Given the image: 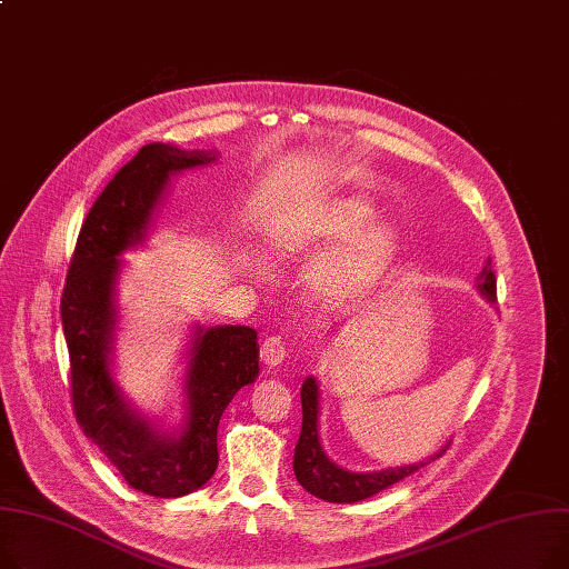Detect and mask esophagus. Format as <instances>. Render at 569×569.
<instances>
[{
    "label": "esophagus",
    "mask_w": 569,
    "mask_h": 569,
    "mask_svg": "<svg viewBox=\"0 0 569 569\" xmlns=\"http://www.w3.org/2000/svg\"><path fill=\"white\" fill-rule=\"evenodd\" d=\"M286 357H288V346H286V340H283L281 336H270V338L262 340V346H260V359H262L264 366L274 368V366L283 363Z\"/></svg>",
    "instance_id": "1"
}]
</instances>
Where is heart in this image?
Returning <instances> with one entry per match:
<instances>
[{"mask_svg":"<svg viewBox=\"0 0 569 569\" xmlns=\"http://www.w3.org/2000/svg\"><path fill=\"white\" fill-rule=\"evenodd\" d=\"M375 210L361 199H331L279 221L272 249L279 256L340 244L311 272V286L325 299H350L370 288L393 256V233L372 223Z\"/></svg>","mask_w":569,"mask_h":569,"instance_id":"obj_1","label":"heart"}]
</instances>
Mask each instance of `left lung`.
I'll use <instances>...</instances> for the list:
<instances>
[{"instance_id": "8db88e82", "label": "left lung", "mask_w": 569, "mask_h": 569, "mask_svg": "<svg viewBox=\"0 0 569 569\" xmlns=\"http://www.w3.org/2000/svg\"><path fill=\"white\" fill-rule=\"evenodd\" d=\"M476 288L482 292L487 301L495 305L497 301V277L491 270V260L487 258L482 272L478 274ZM318 419H320V389L316 377H307L301 385V432L299 441L295 446V476L299 485L313 497L329 501V503H357L363 499H370L377 491H382L402 478L419 471L426 462L409 465V467H396L385 471L372 473H355L348 469H340L333 465L320 446V432H318ZM446 448H441L435 458H439Z\"/></svg>"}]
</instances>
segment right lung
<instances>
[{
  "label": "right lung",
  "instance_id": "obj_1",
  "mask_svg": "<svg viewBox=\"0 0 569 569\" xmlns=\"http://www.w3.org/2000/svg\"><path fill=\"white\" fill-rule=\"evenodd\" d=\"M214 160L217 153L203 150L184 153L169 143L143 146L89 210L61 295L78 423L130 487L158 499L184 497L212 478L221 413L258 377V336L242 325L197 327L184 377V423L176 435L158 430L130 407L109 370L117 327L113 286L121 270L117 256L143 242L173 173Z\"/></svg>",
  "mask_w": 569,
  "mask_h": 569
}]
</instances>
